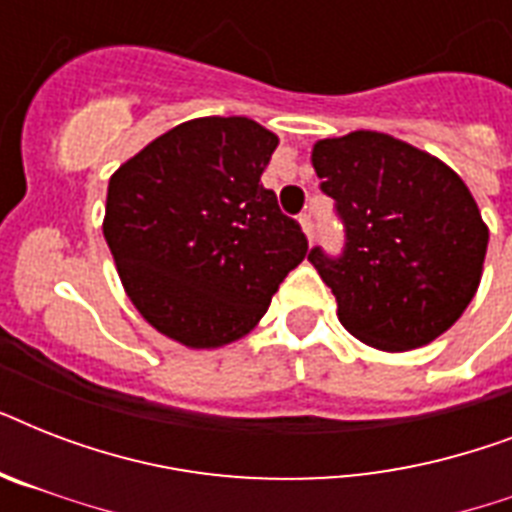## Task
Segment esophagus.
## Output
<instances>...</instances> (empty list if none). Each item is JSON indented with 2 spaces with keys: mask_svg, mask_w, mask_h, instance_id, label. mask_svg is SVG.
<instances>
[{
  "mask_svg": "<svg viewBox=\"0 0 512 512\" xmlns=\"http://www.w3.org/2000/svg\"><path fill=\"white\" fill-rule=\"evenodd\" d=\"M300 225H303V233L308 236V241H313V220H311V212H303L300 215Z\"/></svg>",
  "mask_w": 512,
  "mask_h": 512,
  "instance_id": "esophagus-1",
  "label": "esophagus"
}]
</instances>
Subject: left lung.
I'll return each instance as SVG.
<instances>
[{
  "label": "left lung",
  "mask_w": 512,
  "mask_h": 512,
  "mask_svg": "<svg viewBox=\"0 0 512 512\" xmlns=\"http://www.w3.org/2000/svg\"><path fill=\"white\" fill-rule=\"evenodd\" d=\"M313 170L345 244L340 255L313 247L308 260L342 327L380 350L444 335L476 295L489 244L468 185L436 156L366 130L319 140Z\"/></svg>",
  "instance_id": "1"
}]
</instances>
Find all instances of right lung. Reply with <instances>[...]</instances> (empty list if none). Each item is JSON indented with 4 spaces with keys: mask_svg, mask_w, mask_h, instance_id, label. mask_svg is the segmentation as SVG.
Returning a JSON list of instances; mask_svg holds the SVG:
<instances>
[{
    "mask_svg": "<svg viewBox=\"0 0 512 512\" xmlns=\"http://www.w3.org/2000/svg\"><path fill=\"white\" fill-rule=\"evenodd\" d=\"M279 138L247 116L177 124L108 180L103 236L143 319L188 348L244 337L308 239L260 175Z\"/></svg>",
    "mask_w": 512,
    "mask_h": 512,
    "instance_id": "obj_1",
    "label": "right lung"
}]
</instances>
